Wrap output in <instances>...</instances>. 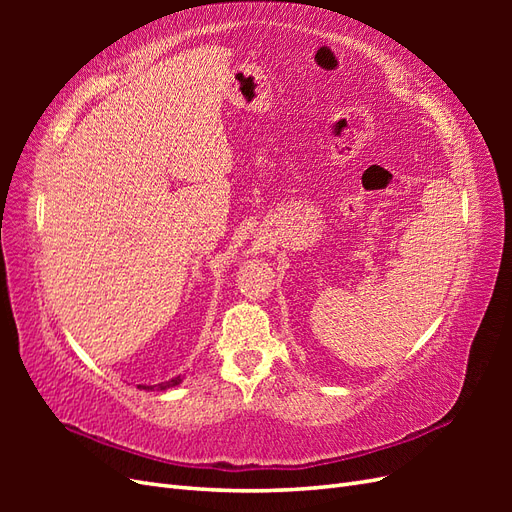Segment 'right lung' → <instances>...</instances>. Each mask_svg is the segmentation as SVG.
Here are the masks:
<instances>
[{"label":"right lung","mask_w":512,"mask_h":512,"mask_svg":"<svg viewBox=\"0 0 512 512\" xmlns=\"http://www.w3.org/2000/svg\"><path fill=\"white\" fill-rule=\"evenodd\" d=\"M179 382H181V376H177V378H173V380H168V382H162V384H156V386H143V389H147V391H153V389L166 391V389H170V386H177ZM138 389H141V386H138Z\"/></svg>","instance_id":"1"}]
</instances>
